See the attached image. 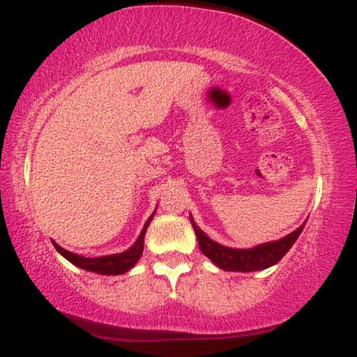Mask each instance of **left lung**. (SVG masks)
<instances>
[{"mask_svg":"<svg viewBox=\"0 0 357 357\" xmlns=\"http://www.w3.org/2000/svg\"><path fill=\"white\" fill-rule=\"evenodd\" d=\"M190 222H192L195 234H197L198 237L199 248H202V252L214 263V265L221 268L224 271L242 273L265 270V268L276 265V263L289 252V248L294 245V242L297 241V237L301 236L302 229L305 226L304 222L301 227H297L294 232L280 238V241L261 243V245H257L253 248H231L211 241V238L197 226V222L193 221L192 216H190Z\"/></svg>","mask_w":357,"mask_h":357,"instance_id":"obj_1","label":"left lung"}]
</instances>
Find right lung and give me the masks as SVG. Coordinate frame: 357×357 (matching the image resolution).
Returning a JSON list of instances; mask_svg holds the SVG:
<instances>
[{"mask_svg":"<svg viewBox=\"0 0 357 357\" xmlns=\"http://www.w3.org/2000/svg\"><path fill=\"white\" fill-rule=\"evenodd\" d=\"M153 218H154V213L151 214L148 221H146L143 231H141L138 241L135 242V245H131L128 250H125L121 253H115V255L86 258V257L76 255V253L65 250V248L60 247L55 242H53V245H55L56 252L61 253V255L65 257L68 261H71L73 265H76L77 268H82V270L99 273V275H123V273L131 270V268L136 265V261L139 260V257L143 255L146 229H148L151 221H153Z\"/></svg>","mask_w":357,"mask_h":357,"instance_id":"add662e5","label":"right lung"}]
</instances>
